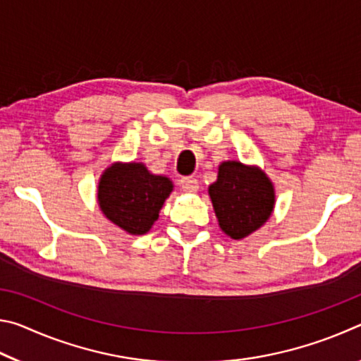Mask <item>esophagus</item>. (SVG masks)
<instances>
[{"mask_svg":"<svg viewBox=\"0 0 361 361\" xmlns=\"http://www.w3.org/2000/svg\"><path fill=\"white\" fill-rule=\"evenodd\" d=\"M180 186L183 191H186V192H197L199 191V181L192 178V176H185V178H181Z\"/></svg>","mask_w":361,"mask_h":361,"instance_id":"1","label":"esophagus"}]
</instances>
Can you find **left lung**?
Returning a JSON list of instances; mask_svg holds the SVG:
<instances>
[{
    "label": "left lung",
    "instance_id": "obj_1",
    "mask_svg": "<svg viewBox=\"0 0 361 361\" xmlns=\"http://www.w3.org/2000/svg\"><path fill=\"white\" fill-rule=\"evenodd\" d=\"M209 194L219 228L234 240L258 231L276 205V191L267 175L237 161L221 162Z\"/></svg>",
    "mask_w": 361,
    "mask_h": 361
}]
</instances>
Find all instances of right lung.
<instances>
[{
  "mask_svg": "<svg viewBox=\"0 0 361 361\" xmlns=\"http://www.w3.org/2000/svg\"><path fill=\"white\" fill-rule=\"evenodd\" d=\"M172 191V181L151 173L145 164L116 162L100 176L97 199L109 221L132 235H143Z\"/></svg>",
  "mask_w": 361,
  "mask_h": 361,
  "instance_id": "1",
  "label": "right lung"
}]
</instances>
